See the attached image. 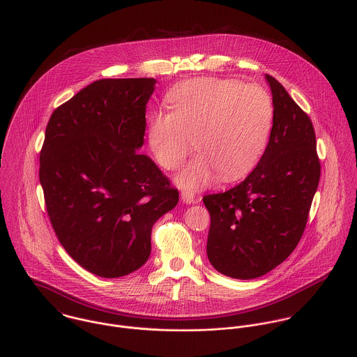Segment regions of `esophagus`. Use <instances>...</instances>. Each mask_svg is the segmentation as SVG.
I'll list each match as a JSON object with an SVG mask.
<instances>
[{"label": "esophagus", "instance_id": "esophagus-1", "mask_svg": "<svg viewBox=\"0 0 357 357\" xmlns=\"http://www.w3.org/2000/svg\"><path fill=\"white\" fill-rule=\"evenodd\" d=\"M181 199L183 200V203L192 204V203H195V193L190 192V190H182L181 192Z\"/></svg>", "mask_w": 357, "mask_h": 357}]
</instances>
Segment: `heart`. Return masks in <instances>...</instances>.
Segmentation results:
<instances>
[{
	"instance_id": "heart-1",
	"label": "heart",
	"mask_w": 357,
	"mask_h": 357,
	"mask_svg": "<svg viewBox=\"0 0 357 357\" xmlns=\"http://www.w3.org/2000/svg\"><path fill=\"white\" fill-rule=\"evenodd\" d=\"M167 102L172 112L160 110L150 117L149 144L155 161L168 171L178 169L196 144L199 154L176 176L185 189H202L218 178L240 179L268 144L275 107L259 85L192 78L175 85Z\"/></svg>"
}]
</instances>
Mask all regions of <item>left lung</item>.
I'll return each mask as SVG.
<instances>
[{
  "label": "left lung",
  "instance_id": "obj_1",
  "mask_svg": "<svg viewBox=\"0 0 357 357\" xmlns=\"http://www.w3.org/2000/svg\"><path fill=\"white\" fill-rule=\"evenodd\" d=\"M275 117L268 146L252 172L203 202L211 216L207 255L229 278L250 280L279 266L298 245L320 181L309 116L266 74Z\"/></svg>",
  "mask_w": 357,
  "mask_h": 357
}]
</instances>
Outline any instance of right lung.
<instances>
[{"mask_svg":"<svg viewBox=\"0 0 357 357\" xmlns=\"http://www.w3.org/2000/svg\"><path fill=\"white\" fill-rule=\"evenodd\" d=\"M154 78L93 81L56 107L40 153V182L55 234L88 272L121 278L147 261L154 222L179 193L137 153Z\"/></svg>","mask_w":357,"mask_h":357,"instance_id":"1","label":"right lung"}]
</instances>
